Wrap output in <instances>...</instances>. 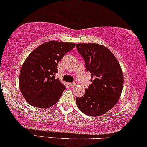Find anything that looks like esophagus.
<instances>
[{
    "mask_svg": "<svg viewBox=\"0 0 147 147\" xmlns=\"http://www.w3.org/2000/svg\"><path fill=\"white\" fill-rule=\"evenodd\" d=\"M77 81H74V82H72V83H68V84H69V85L70 86H75L76 85H77Z\"/></svg>",
    "mask_w": 147,
    "mask_h": 147,
    "instance_id": "34e87169",
    "label": "esophagus"
}]
</instances>
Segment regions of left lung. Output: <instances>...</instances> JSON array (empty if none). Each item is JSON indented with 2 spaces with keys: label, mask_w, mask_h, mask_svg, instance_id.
Instances as JSON below:
<instances>
[{
  "label": "left lung",
  "mask_w": 147,
  "mask_h": 147,
  "mask_svg": "<svg viewBox=\"0 0 147 147\" xmlns=\"http://www.w3.org/2000/svg\"><path fill=\"white\" fill-rule=\"evenodd\" d=\"M77 49L92 74L91 84L82 97L76 98L80 111L92 117L111 110L119 99L123 85L121 68L113 53L96 43H79Z\"/></svg>",
  "instance_id": "1"
}]
</instances>
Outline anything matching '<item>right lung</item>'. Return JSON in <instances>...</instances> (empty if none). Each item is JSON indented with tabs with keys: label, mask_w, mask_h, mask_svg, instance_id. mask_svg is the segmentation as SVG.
Here are the masks:
<instances>
[{
	"label": "right lung",
	"mask_w": 147,
	"mask_h": 147,
	"mask_svg": "<svg viewBox=\"0 0 147 147\" xmlns=\"http://www.w3.org/2000/svg\"><path fill=\"white\" fill-rule=\"evenodd\" d=\"M75 47L72 42L51 40L40 45L28 55L19 79L20 91L28 103L47 109L60 100L65 86L55 77L57 64Z\"/></svg>",
	"instance_id": "right-lung-1"
}]
</instances>
